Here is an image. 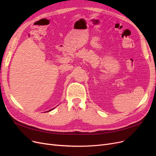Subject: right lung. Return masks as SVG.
<instances>
[{
    "label": "right lung",
    "mask_w": 156,
    "mask_h": 156,
    "mask_svg": "<svg viewBox=\"0 0 156 156\" xmlns=\"http://www.w3.org/2000/svg\"><path fill=\"white\" fill-rule=\"evenodd\" d=\"M52 108V109H51V110H49V111H46V112H49V111H52V110H53V109H54V108Z\"/></svg>",
    "instance_id": "add662e5"
}]
</instances>
